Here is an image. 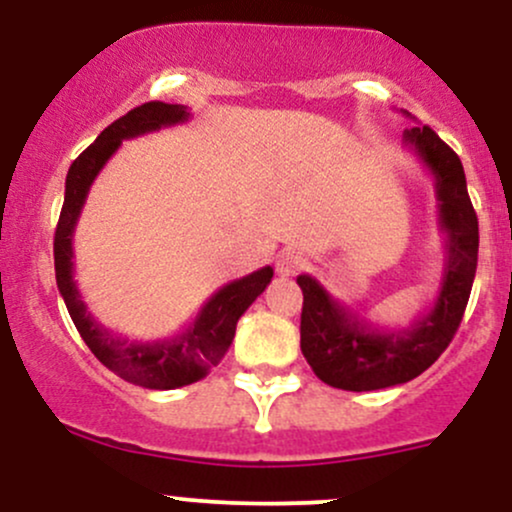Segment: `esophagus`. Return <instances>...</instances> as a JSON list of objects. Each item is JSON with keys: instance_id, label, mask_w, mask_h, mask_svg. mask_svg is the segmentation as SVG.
I'll return each mask as SVG.
<instances>
[{"instance_id": "1", "label": "esophagus", "mask_w": 512, "mask_h": 512, "mask_svg": "<svg viewBox=\"0 0 512 512\" xmlns=\"http://www.w3.org/2000/svg\"><path fill=\"white\" fill-rule=\"evenodd\" d=\"M305 260L298 252H284V255H279V260H276V272L281 276H291L296 272H301Z\"/></svg>"}]
</instances>
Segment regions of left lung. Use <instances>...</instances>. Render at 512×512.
<instances>
[{
    "mask_svg": "<svg viewBox=\"0 0 512 512\" xmlns=\"http://www.w3.org/2000/svg\"><path fill=\"white\" fill-rule=\"evenodd\" d=\"M411 117L409 113H404ZM404 149L433 175L445 262L436 301L409 327H380L337 301L315 276L301 274V351L322 383L370 392L409 383L448 349L477 274L479 221L460 156L431 127L404 129Z\"/></svg>",
    "mask_w": 512,
    "mask_h": 512,
    "instance_id": "8db88e82",
    "label": "left lung"
}]
</instances>
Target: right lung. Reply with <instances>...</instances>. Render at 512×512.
I'll list each match as a JSON object with an SVG mask.
<instances>
[{
  "mask_svg": "<svg viewBox=\"0 0 512 512\" xmlns=\"http://www.w3.org/2000/svg\"><path fill=\"white\" fill-rule=\"evenodd\" d=\"M187 120H190L187 105L151 101L129 110L113 125L105 127L96 142L69 168L67 182H64L62 214L55 231L57 289L67 303L81 339L105 368L113 370L127 383L149 387V390H175V387L192 385L202 380L211 368L219 366L236 337L240 315L255 303V298L267 289L274 276L272 267H262L243 279L221 286L185 330L168 339H156V342H132L101 325L86 308L74 281V228L93 180L125 139L182 125Z\"/></svg>",
  "mask_w": 512,
  "mask_h": 512,
  "instance_id": "obj_1",
  "label": "right lung"
}]
</instances>
